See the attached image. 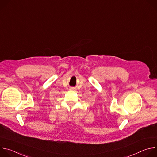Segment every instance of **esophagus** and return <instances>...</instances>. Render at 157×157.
<instances>
[{
  "label": "esophagus",
  "mask_w": 157,
  "mask_h": 157,
  "mask_svg": "<svg viewBox=\"0 0 157 157\" xmlns=\"http://www.w3.org/2000/svg\"><path fill=\"white\" fill-rule=\"evenodd\" d=\"M70 90H71V91H75V88L71 87V88H70Z\"/></svg>",
  "instance_id": "1"
}]
</instances>
